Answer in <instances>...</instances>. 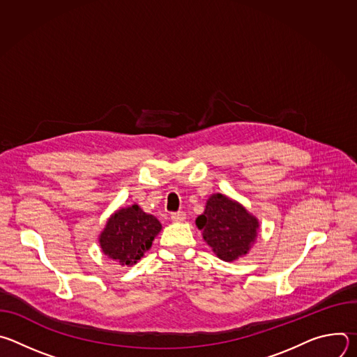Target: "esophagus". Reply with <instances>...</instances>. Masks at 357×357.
<instances>
[{"instance_id": "obj_1", "label": "esophagus", "mask_w": 357, "mask_h": 357, "mask_svg": "<svg viewBox=\"0 0 357 357\" xmlns=\"http://www.w3.org/2000/svg\"><path fill=\"white\" fill-rule=\"evenodd\" d=\"M171 219H172V222L181 223V222H185L186 215H185V212H176V213H172V215H171Z\"/></svg>"}]
</instances>
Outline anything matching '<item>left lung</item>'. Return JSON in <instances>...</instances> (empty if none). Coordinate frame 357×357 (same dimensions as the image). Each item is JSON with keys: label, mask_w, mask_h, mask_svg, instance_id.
<instances>
[{"label": "left lung", "mask_w": 357, "mask_h": 357, "mask_svg": "<svg viewBox=\"0 0 357 357\" xmlns=\"http://www.w3.org/2000/svg\"><path fill=\"white\" fill-rule=\"evenodd\" d=\"M196 226L212 251L227 263L248 254L260 230L259 219L223 193L209 196L205 212L196 218Z\"/></svg>", "instance_id": "obj_1"}]
</instances>
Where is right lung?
Wrapping results in <instances>:
<instances>
[{
    "instance_id": "obj_1",
    "label": "right lung",
    "mask_w": 357,
    "mask_h": 357,
    "mask_svg": "<svg viewBox=\"0 0 357 357\" xmlns=\"http://www.w3.org/2000/svg\"><path fill=\"white\" fill-rule=\"evenodd\" d=\"M162 226L160 220L145 213L138 205L120 208L98 234V244L105 256L120 266H134L152 245Z\"/></svg>"
}]
</instances>
